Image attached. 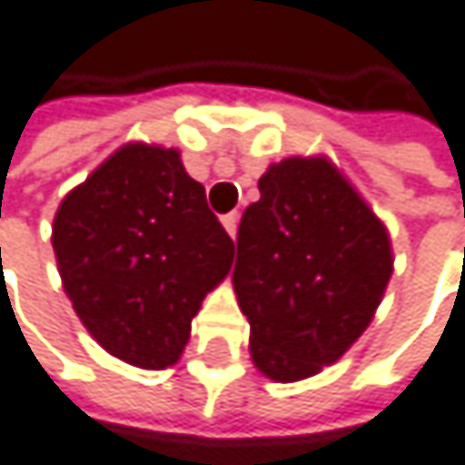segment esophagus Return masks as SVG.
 I'll list each match as a JSON object with an SVG mask.
<instances>
[{
  "label": "esophagus",
  "mask_w": 465,
  "mask_h": 465,
  "mask_svg": "<svg viewBox=\"0 0 465 465\" xmlns=\"http://www.w3.org/2000/svg\"><path fill=\"white\" fill-rule=\"evenodd\" d=\"M237 225H240V214H237V212L223 214V228L228 231V237H231V240L237 237Z\"/></svg>",
  "instance_id": "1"
}]
</instances>
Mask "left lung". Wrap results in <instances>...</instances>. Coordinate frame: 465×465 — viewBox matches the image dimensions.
Masks as SVG:
<instances>
[{"label": "left lung", "mask_w": 465, "mask_h": 465, "mask_svg": "<svg viewBox=\"0 0 465 465\" xmlns=\"http://www.w3.org/2000/svg\"><path fill=\"white\" fill-rule=\"evenodd\" d=\"M391 273L385 223L331 158L267 167L231 273L259 373L298 382L341 360L377 315Z\"/></svg>", "instance_id": "obj_1"}]
</instances>
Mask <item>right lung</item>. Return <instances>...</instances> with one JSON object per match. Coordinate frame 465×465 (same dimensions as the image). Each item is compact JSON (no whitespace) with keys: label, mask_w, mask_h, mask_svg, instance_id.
Masks as SVG:
<instances>
[{"label":"right lung","mask_w":465,"mask_h":465,"mask_svg":"<svg viewBox=\"0 0 465 465\" xmlns=\"http://www.w3.org/2000/svg\"><path fill=\"white\" fill-rule=\"evenodd\" d=\"M64 292L122 362L181 360L192 318L228 276L234 242L175 147L128 142L77 183L52 220Z\"/></svg>","instance_id":"obj_1"}]
</instances>
